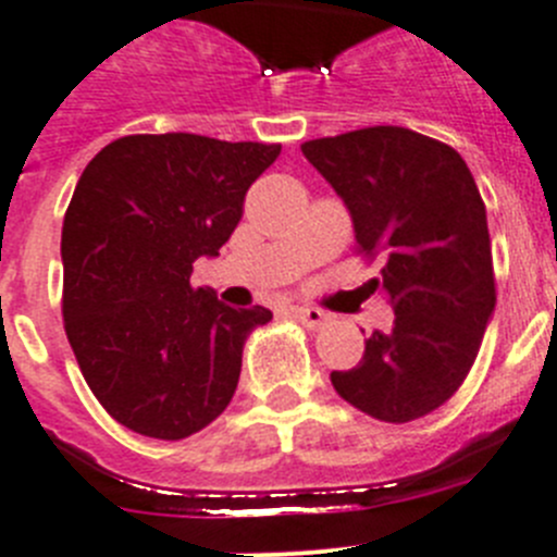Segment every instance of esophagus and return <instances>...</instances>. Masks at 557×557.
Returning a JSON list of instances; mask_svg holds the SVG:
<instances>
[{
  "instance_id": "34e87169",
  "label": "esophagus",
  "mask_w": 557,
  "mask_h": 557,
  "mask_svg": "<svg viewBox=\"0 0 557 557\" xmlns=\"http://www.w3.org/2000/svg\"><path fill=\"white\" fill-rule=\"evenodd\" d=\"M290 315H294V319H299V322L310 330L322 327V324L327 322V313H324V310L308 308V305H290Z\"/></svg>"
}]
</instances>
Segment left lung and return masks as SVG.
<instances>
[{
	"label": "left lung",
	"mask_w": 557,
	"mask_h": 557,
	"mask_svg": "<svg viewBox=\"0 0 557 557\" xmlns=\"http://www.w3.org/2000/svg\"><path fill=\"white\" fill-rule=\"evenodd\" d=\"M335 188L363 258L380 280L394 327L374 330L349 372H333L341 397L380 422L405 424L447 403L472 369L494 305L485 205L466 160L405 127H366L302 144Z\"/></svg>",
	"instance_id": "1"
}]
</instances>
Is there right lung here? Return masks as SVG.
<instances>
[{
    "instance_id": "add662e5",
    "label": "right lung",
    "mask_w": 557,
    "mask_h": 557,
    "mask_svg": "<svg viewBox=\"0 0 557 557\" xmlns=\"http://www.w3.org/2000/svg\"><path fill=\"white\" fill-rule=\"evenodd\" d=\"M280 144L208 135H124L85 166L60 235L63 327L85 383L133 433L180 441L230 405L249 333L272 310L194 288L249 185Z\"/></svg>"
}]
</instances>
